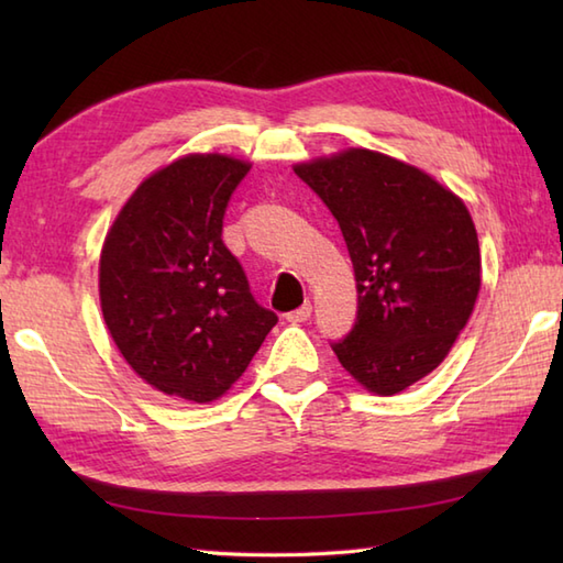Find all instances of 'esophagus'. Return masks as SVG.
Returning a JSON list of instances; mask_svg holds the SVG:
<instances>
[{"label": "esophagus", "mask_w": 563, "mask_h": 563, "mask_svg": "<svg viewBox=\"0 0 563 563\" xmlns=\"http://www.w3.org/2000/svg\"><path fill=\"white\" fill-rule=\"evenodd\" d=\"M309 317H312V305H302L300 309H295V312L288 314V321H292V324H302V321H307Z\"/></svg>", "instance_id": "esophagus-1"}]
</instances>
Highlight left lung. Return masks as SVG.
<instances>
[{
  "mask_svg": "<svg viewBox=\"0 0 563 563\" xmlns=\"http://www.w3.org/2000/svg\"><path fill=\"white\" fill-rule=\"evenodd\" d=\"M349 246L357 321L333 343L357 385L391 397L445 361L482 290L479 236L464 200L413 164L365 147L292 166Z\"/></svg>",
  "mask_w": 563,
  "mask_h": 563,
  "instance_id": "8db88e82",
  "label": "left lung"
}]
</instances>
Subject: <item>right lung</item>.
Instances as JSON below:
<instances>
[{
	"label": "right lung",
	"instance_id": "right-lung-1",
	"mask_svg": "<svg viewBox=\"0 0 563 563\" xmlns=\"http://www.w3.org/2000/svg\"><path fill=\"white\" fill-rule=\"evenodd\" d=\"M249 169L220 152L178 157L133 190L106 232V329L133 373L169 397L220 399L278 321L222 244L227 200Z\"/></svg>",
	"mask_w": 563,
	"mask_h": 563
}]
</instances>
